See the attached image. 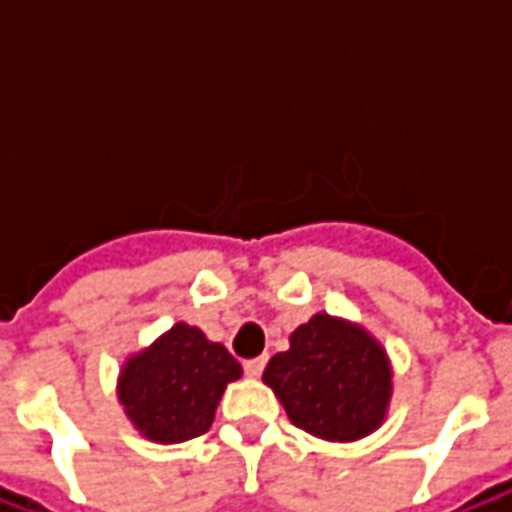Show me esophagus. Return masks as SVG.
Masks as SVG:
<instances>
[{"label": "esophagus", "instance_id": "obj_1", "mask_svg": "<svg viewBox=\"0 0 512 512\" xmlns=\"http://www.w3.org/2000/svg\"><path fill=\"white\" fill-rule=\"evenodd\" d=\"M266 362H268V356H255V359H246L244 362V373L249 378H257L263 370H266Z\"/></svg>", "mask_w": 512, "mask_h": 512}]
</instances>
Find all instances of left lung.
I'll use <instances>...</instances> for the list:
<instances>
[{
  "label": "left lung",
  "mask_w": 512,
  "mask_h": 512,
  "mask_svg": "<svg viewBox=\"0 0 512 512\" xmlns=\"http://www.w3.org/2000/svg\"><path fill=\"white\" fill-rule=\"evenodd\" d=\"M266 381L296 428L329 441H354L384 419L392 373L384 348L359 326L315 315L271 356Z\"/></svg>",
  "instance_id": "8db88e82"
}]
</instances>
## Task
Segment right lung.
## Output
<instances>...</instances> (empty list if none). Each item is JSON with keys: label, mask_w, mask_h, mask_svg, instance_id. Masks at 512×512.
I'll return each mask as SVG.
<instances>
[{"label": "right lung", "mask_w": 512, "mask_h": 512, "mask_svg": "<svg viewBox=\"0 0 512 512\" xmlns=\"http://www.w3.org/2000/svg\"><path fill=\"white\" fill-rule=\"evenodd\" d=\"M241 365L200 329L178 323L120 373V403L136 428L158 444L197 439L211 428L224 386Z\"/></svg>", "instance_id": "add662e5"}]
</instances>
